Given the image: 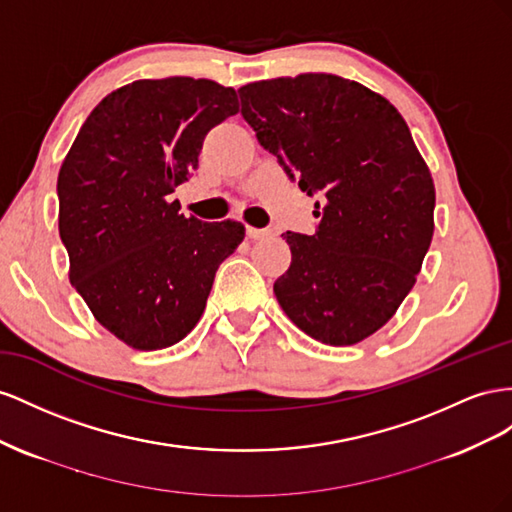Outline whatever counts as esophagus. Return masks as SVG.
Returning <instances> with one entry per match:
<instances>
[{"instance_id":"1","label":"esophagus","mask_w":512,"mask_h":512,"mask_svg":"<svg viewBox=\"0 0 512 512\" xmlns=\"http://www.w3.org/2000/svg\"><path fill=\"white\" fill-rule=\"evenodd\" d=\"M246 236L251 238V240H261V238H268L270 231H268V229H257V227L248 225V227H246Z\"/></svg>"}]
</instances>
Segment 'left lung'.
<instances>
[{"label": "left lung", "mask_w": 512, "mask_h": 512, "mask_svg": "<svg viewBox=\"0 0 512 512\" xmlns=\"http://www.w3.org/2000/svg\"><path fill=\"white\" fill-rule=\"evenodd\" d=\"M242 118L315 201L313 236L285 231L291 266L274 296L326 345L371 337L410 294L433 238L435 188L390 102L337 75L240 87Z\"/></svg>", "instance_id": "1"}]
</instances>
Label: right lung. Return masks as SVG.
<instances>
[{"label": "right lung", "instance_id": "right-lung-1", "mask_svg": "<svg viewBox=\"0 0 512 512\" xmlns=\"http://www.w3.org/2000/svg\"><path fill=\"white\" fill-rule=\"evenodd\" d=\"M238 113L233 87L169 77L128 83L87 115L57 178L70 283L126 345L152 352L195 328L218 266L244 240L167 201L199 167L210 128Z\"/></svg>", "mask_w": 512, "mask_h": 512}]
</instances>
